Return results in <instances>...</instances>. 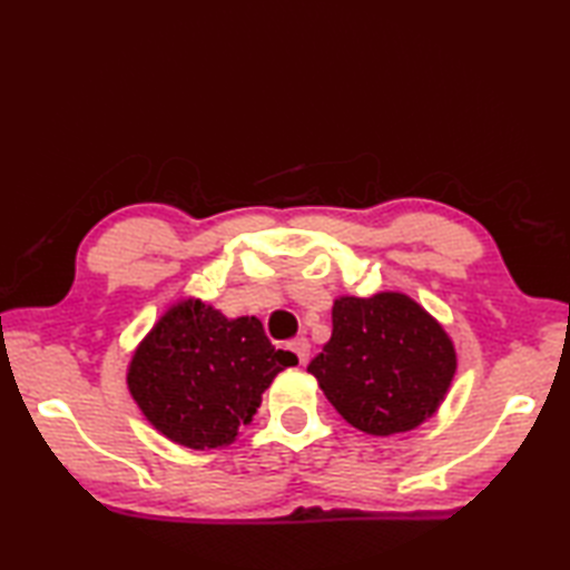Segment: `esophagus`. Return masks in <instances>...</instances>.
Returning a JSON list of instances; mask_svg holds the SVG:
<instances>
[{"instance_id":"esophagus-1","label":"esophagus","mask_w":570,"mask_h":570,"mask_svg":"<svg viewBox=\"0 0 570 570\" xmlns=\"http://www.w3.org/2000/svg\"><path fill=\"white\" fill-rule=\"evenodd\" d=\"M288 350L298 357L301 365H306V362L311 360V343L306 341V337H294L292 343H288Z\"/></svg>"}]
</instances>
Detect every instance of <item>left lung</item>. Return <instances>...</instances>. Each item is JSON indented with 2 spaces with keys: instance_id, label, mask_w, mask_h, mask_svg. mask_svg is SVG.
Instances as JSON below:
<instances>
[{
  "instance_id": "8db88e82",
  "label": "left lung",
  "mask_w": 570,
  "mask_h": 570,
  "mask_svg": "<svg viewBox=\"0 0 570 570\" xmlns=\"http://www.w3.org/2000/svg\"><path fill=\"white\" fill-rule=\"evenodd\" d=\"M308 372L350 426L392 435L435 414L453 382L455 347L414 298L341 296L331 341Z\"/></svg>"
}]
</instances>
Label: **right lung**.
Here are the masks:
<instances>
[{
  "label": "right lung",
  "mask_w": 570,
  "mask_h": 570,
  "mask_svg": "<svg viewBox=\"0 0 570 570\" xmlns=\"http://www.w3.org/2000/svg\"><path fill=\"white\" fill-rule=\"evenodd\" d=\"M254 316L225 318L198 298L168 308L129 362L141 414L168 441L210 451L235 441L278 372L296 365Z\"/></svg>",
  "instance_id": "add662e5"
}]
</instances>
